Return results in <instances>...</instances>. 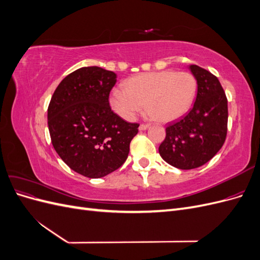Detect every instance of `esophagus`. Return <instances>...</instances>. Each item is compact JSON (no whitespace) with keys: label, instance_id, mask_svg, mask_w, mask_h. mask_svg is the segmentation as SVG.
I'll use <instances>...</instances> for the list:
<instances>
[{"label":"esophagus","instance_id":"esophagus-1","mask_svg":"<svg viewBox=\"0 0 260 260\" xmlns=\"http://www.w3.org/2000/svg\"><path fill=\"white\" fill-rule=\"evenodd\" d=\"M148 127H149L148 123H141L139 129H140V130H146Z\"/></svg>","mask_w":260,"mask_h":260}]
</instances>
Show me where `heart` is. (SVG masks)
Listing matches in <instances>:
<instances>
[{"label": "heart", "mask_w": 260, "mask_h": 260, "mask_svg": "<svg viewBox=\"0 0 260 260\" xmlns=\"http://www.w3.org/2000/svg\"><path fill=\"white\" fill-rule=\"evenodd\" d=\"M198 81L187 72L145 73L133 76L109 95L113 111L123 119L132 120L145 106L147 115L156 121L167 122L184 115L193 104Z\"/></svg>", "instance_id": "obj_1"}]
</instances>
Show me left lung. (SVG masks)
<instances>
[{"mask_svg":"<svg viewBox=\"0 0 260 260\" xmlns=\"http://www.w3.org/2000/svg\"><path fill=\"white\" fill-rule=\"evenodd\" d=\"M190 69L198 81L192 109L168 124L159 146L165 161L179 169L203 166L222 147L228 132V100L218 78L198 65Z\"/></svg>","mask_w":260,"mask_h":260,"instance_id":"obj_1","label":"left lung"}]
</instances>
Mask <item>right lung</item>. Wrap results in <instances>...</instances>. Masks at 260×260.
<instances>
[{
  "label": "right lung",
  "mask_w": 260,
  "mask_h": 260,
  "mask_svg": "<svg viewBox=\"0 0 260 260\" xmlns=\"http://www.w3.org/2000/svg\"><path fill=\"white\" fill-rule=\"evenodd\" d=\"M116 74L82 67L61 80L48 108L52 144L69 168L102 178L122 166L139 123L123 120L109 106Z\"/></svg>",
  "instance_id": "add662e5"
}]
</instances>
